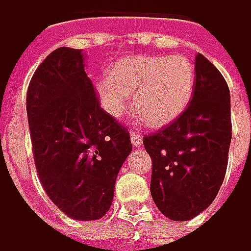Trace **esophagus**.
<instances>
[{
    "label": "esophagus",
    "mask_w": 251,
    "mask_h": 251,
    "mask_svg": "<svg viewBox=\"0 0 251 251\" xmlns=\"http://www.w3.org/2000/svg\"><path fill=\"white\" fill-rule=\"evenodd\" d=\"M131 144L135 146V148H138V146L142 145V138H141V135L138 134V132H135V131H132L131 134Z\"/></svg>",
    "instance_id": "34e87169"
}]
</instances>
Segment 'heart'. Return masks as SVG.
<instances>
[{"instance_id":"1","label":"heart","mask_w":251,"mask_h":251,"mask_svg":"<svg viewBox=\"0 0 251 251\" xmlns=\"http://www.w3.org/2000/svg\"><path fill=\"white\" fill-rule=\"evenodd\" d=\"M195 70L184 55L134 56L116 62L109 77L97 84L100 103L114 119H120L134 94V105L151 127L176 120L192 98Z\"/></svg>"}]
</instances>
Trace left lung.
I'll use <instances>...</instances> for the list:
<instances>
[{
	"label": "left lung",
	"instance_id": "1",
	"mask_svg": "<svg viewBox=\"0 0 251 251\" xmlns=\"http://www.w3.org/2000/svg\"><path fill=\"white\" fill-rule=\"evenodd\" d=\"M195 77L188 107L171 124L142 139L152 159V199L173 221H188L204 211L216 199L228 166V84L201 53L195 59Z\"/></svg>",
	"mask_w": 251,
	"mask_h": 251
}]
</instances>
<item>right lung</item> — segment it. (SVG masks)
<instances>
[{"label":"right lung","mask_w":251,"mask_h":251,"mask_svg":"<svg viewBox=\"0 0 251 251\" xmlns=\"http://www.w3.org/2000/svg\"><path fill=\"white\" fill-rule=\"evenodd\" d=\"M26 107L35 169L50 199L77 221L102 218L132 145L127 128L100 107L81 50L62 47L44 59Z\"/></svg>","instance_id":"1"}]
</instances>
